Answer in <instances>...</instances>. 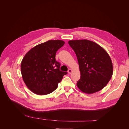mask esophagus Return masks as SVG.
Returning a JSON list of instances; mask_svg holds the SVG:
<instances>
[{
    "label": "esophagus",
    "mask_w": 129,
    "mask_h": 129,
    "mask_svg": "<svg viewBox=\"0 0 129 129\" xmlns=\"http://www.w3.org/2000/svg\"><path fill=\"white\" fill-rule=\"evenodd\" d=\"M72 72V70L71 69H69L68 71V73L69 74H71Z\"/></svg>",
    "instance_id": "1"
}]
</instances>
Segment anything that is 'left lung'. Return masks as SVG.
Instances as JSON below:
<instances>
[{
    "instance_id": "obj_1",
    "label": "left lung",
    "mask_w": 129,
    "mask_h": 129,
    "mask_svg": "<svg viewBox=\"0 0 129 129\" xmlns=\"http://www.w3.org/2000/svg\"><path fill=\"white\" fill-rule=\"evenodd\" d=\"M79 62L81 77L77 86L90 94L102 89L110 80L113 66L110 56L96 43L88 40H70Z\"/></svg>"
}]
</instances>
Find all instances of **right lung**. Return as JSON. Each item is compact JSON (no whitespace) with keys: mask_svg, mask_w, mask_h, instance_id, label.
<instances>
[{"mask_svg":"<svg viewBox=\"0 0 129 129\" xmlns=\"http://www.w3.org/2000/svg\"><path fill=\"white\" fill-rule=\"evenodd\" d=\"M64 44L62 40H49L32 48L21 63L23 80L30 91L37 95L48 94L57 88L67 72L60 70L56 61L58 49Z\"/></svg>","mask_w":129,"mask_h":129,"instance_id":"add662e5","label":"right lung"}]
</instances>
